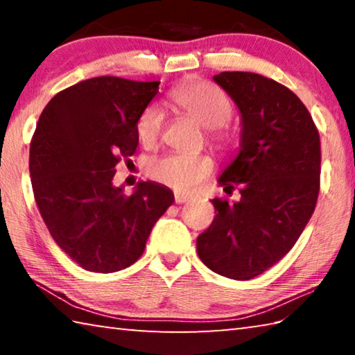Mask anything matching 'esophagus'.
Here are the masks:
<instances>
[{
  "label": "esophagus",
  "mask_w": 355,
  "mask_h": 355,
  "mask_svg": "<svg viewBox=\"0 0 355 355\" xmlns=\"http://www.w3.org/2000/svg\"><path fill=\"white\" fill-rule=\"evenodd\" d=\"M191 197L189 196H184V194H175V202L177 203H186L189 202Z\"/></svg>",
  "instance_id": "1"
}]
</instances>
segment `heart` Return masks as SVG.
I'll return each instance as SVG.
<instances>
[{"label": "heart", "mask_w": 355, "mask_h": 355, "mask_svg": "<svg viewBox=\"0 0 355 355\" xmlns=\"http://www.w3.org/2000/svg\"><path fill=\"white\" fill-rule=\"evenodd\" d=\"M172 103L184 114L208 128V139L218 148L230 144V135L224 123L232 117L233 101L225 91L209 81L180 84L171 92ZM164 127L161 106H146L136 120V135L144 147H153L159 141ZM213 159L208 155L171 153L150 161L147 172L156 182L177 192H189L213 172Z\"/></svg>", "instance_id": "obj_1"}]
</instances>
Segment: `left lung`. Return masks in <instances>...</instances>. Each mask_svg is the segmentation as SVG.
<instances>
[{"label": "left lung", "instance_id": "1", "mask_svg": "<svg viewBox=\"0 0 355 355\" xmlns=\"http://www.w3.org/2000/svg\"><path fill=\"white\" fill-rule=\"evenodd\" d=\"M213 80L241 114L239 153L218 180L225 192L241 184V200H211L216 218L197 238V254L211 271L249 280L291 250L315 211L320 133L284 84L250 71H222Z\"/></svg>", "mask_w": 355, "mask_h": 355}]
</instances>
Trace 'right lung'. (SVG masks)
Here are the masks:
<instances>
[{"label":"right lung","mask_w":355,"mask_h":355,"mask_svg":"<svg viewBox=\"0 0 355 355\" xmlns=\"http://www.w3.org/2000/svg\"><path fill=\"white\" fill-rule=\"evenodd\" d=\"M158 86L91 78L56 94L39 117L29 147L34 199L56 244L87 271L133 264L173 203L159 183H137L131 196L112 184L119 161L136 152V120Z\"/></svg>","instance_id":"add662e5"}]
</instances>
